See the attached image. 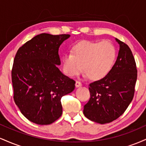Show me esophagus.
Returning a JSON list of instances; mask_svg holds the SVG:
<instances>
[{"mask_svg": "<svg viewBox=\"0 0 146 146\" xmlns=\"http://www.w3.org/2000/svg\"><path fill=\"white\" fill-rule=\"evenodd\" d=\"M82 86V84L79 81H77L76 82H75V86L77 87V88H78V87H80Z\"/></svg>", "mask_w": 146, "mask_h": 146, "instance_id": "esophagus-1", "label": "esophagus"}]
</instances>
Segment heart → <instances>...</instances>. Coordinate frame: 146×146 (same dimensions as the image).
Masks as SVG:
<instances>
[{
  "label": "heart",
  "mask_w": 146,
  "mask_h": 146,
  "mask_svg": "<svg viewBox=\"0 0 146 146\" xmlns=\"http://www.w3.org/2000/svg\"><path fill=\"white\" fill-rule=\"evenodd\" d=\"M117 58V49L111 42L82 41L72 48V53L62 58L63 69L69 77H75L82 71L92 80L106 76L113 68Z\"/></svg>",
  "instance_id": "obj_1"
}]
</instances>
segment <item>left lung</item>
Here are the masks:
<instances>
[{
  "label": "left lung",
  "instance_id": "obj_1",
  "mask_svg": "<svg viewBox=\"0 0 146 146\" xmlns=\"http://www.w3.org/2000/svg\"><path fill=\"white\" fill-rule=\"evenodd\" d=\"M119 45L118 56L106 76L90 83L89 101L83 113L90 121L100 124L117 119L125 112L135 93L137 70L129 46L115 38Z\"/></svg>",
  "mask_w": 146,
  "mask_h": 146
}]
</instances>
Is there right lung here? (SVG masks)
Listing matches in <instances>:
<instances>
[{
  "instance_id": "add662e5",
  "label": "right lung",
  "mask_w": 146,
  "mask_h": 146,
  "mask_svg": "<svg viewBox=\"0 0 146 146\" xmlns=\"http://www.w3.org/2000/svg\"><path fill=\"white\" fill-rule=\"evenodd\" d=\"M70 35L41 33L18 50L11 71L14 99L21 113L39 125L56 121L61 98L75 89L74 80L60 71L58 51Z\"/></svg>"
}]
</instances>
